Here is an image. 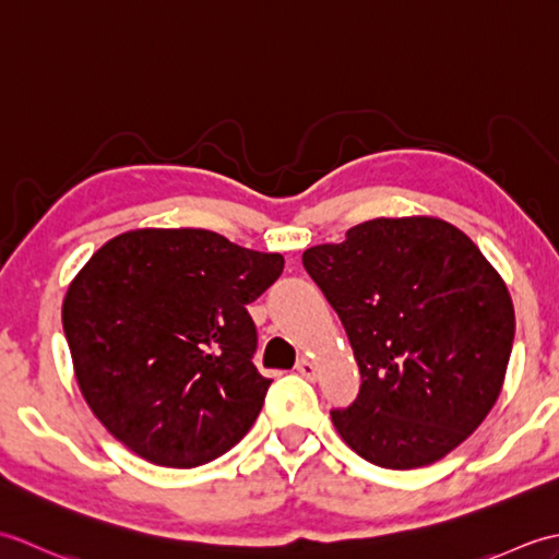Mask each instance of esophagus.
Instances as JSON below:
<instances>
[{"mask_svg":"<svg viewBox=\"0 0 559 559\" xmlns=\"http://www.w3.org/2000/svg\"><path fill=\"white\" fill-rule=\"evenodd\" d=\"M298 372H300L305 379H317V365H314L312 360L302 358V360L298 362Z\"/></svg>","mask_w":559,"mask_h":559,"instance_id":"1","label":"esophagus"}]
</instances>
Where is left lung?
Returning a JSON list of instances; mask_svg holds the SVG:
<instances>
[{
  "mask_svg": "<svg viewBox=\"0 0 559 559\" xmlns=\"http://www.w3.org/2000/svg\"><path fill=\"white\" fill-rule=\"evenodd\" d=\"M302 264L341 317L360 394L331 411L382 468L430 466L476 432L502 391L514 305L480 249L439 218H374Z\"/></svg>",
  "mask_w": 559,
  "mask_h": 559,
  "instance_id": "obj_1",
  "label": "left lung"
}]
</instances>
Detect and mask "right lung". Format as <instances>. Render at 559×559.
Returning a JSON list of instances; mask_svg holds the SVG:
<instances>
[{"label": "right lung", "instance_id": "1", "mask_svg": "<svg viewBox=\"0 0 559 559\" xmlns=\"http://www.w3.org/2000/svg\"><path fill=\"white\" fill-rule=\"evenodd\" d=\"M283 264L201 228L105 242L71 281L62 324L81 394L108 432L168 468L240 442L271 386L252 362L247 305Z\"/></svg>", "mask_w": 559, "mask_h": 559}]
</instances>
